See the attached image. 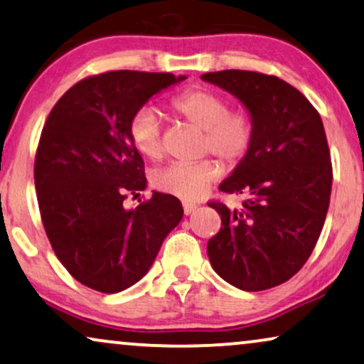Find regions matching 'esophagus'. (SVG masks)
<instances>
[{"label":"esophagus","instance_id":"obj_1","mask_svg":"<svg viewBox=\"0 0 364 364\" xmlns=\"http://www.w3.org/2000/svg\"><path fill=\"white\" fill-rule=\"evenodd\" d=\"M196 208H197L196 203H188V202L183 203V213H186V215H191V213L196 210Z\"/></svg>","mask_w":364,"mask_h":364}]
</instances>
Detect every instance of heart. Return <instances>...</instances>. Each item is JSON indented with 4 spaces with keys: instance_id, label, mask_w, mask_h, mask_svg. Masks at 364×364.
Returning a JSON list of instances; mask_svg holds the SVG:
<instances>
[{
    "instance_id": "heart-1",
    "label": "heart",
    "mask_w": 364,
    "mask_h": 364,
    "mask_svg": "<svg viewBox=\"0 0 364 364\" xmlns=\"http://www.w3.org/2000/svg\"><path fill=\"white\" fill-rule=\"evenodd\" d=\"M173 112L191 126L202 129V152H212L228 166L243 161L253 144L255 127L245 109H228L227 97L208 87H191L171 101ZM129 137L134 147L151 161L164 157L161 117L154 107L144 106L132 114ZM222 176L215 159L193 164H171L154 173V187L168 196L192 202L200 198Z\"/></svg>"
}]
</instances>
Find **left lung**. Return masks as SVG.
I'll list each match as a JSON object with an SVG mask.
<instances>
[{
    "instance_id": "left-lung-1",
    "label": "left lung",
    "mask_w": 364,
    "mask_h": 364,
    "mask_svg": "<svg viewBox=\"0 0 364 364\" xmlns=\"http://www.w3.org/2000/svg\"><path fill=\"white\" fill-rule=\"evenodd\" d=\"M202 79L240 99L255 127L250 151L218 187L245 197L242 207L208 202L222 218L208 258L230 285L268 290L301 270L325 223L333 182L325 127L311 102L277 76L227 69Z\"/></svg>"
}]
</instances>
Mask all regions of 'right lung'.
I'll use <instances>...</instances> for the list:
<instances>
[{"label":"right lung","instance_id":"1","mask_svg":"<svg viewBox=\"0 0 364 364\" xmlns=\"http://www.w3.org/2000/svg\"><path fill=\"white\" fill-rule=\"evenodd\" d=\"M183 79L141 71L84 77L44 122L34 159L39 213L59 262L92 290L117 293L141 280L182 220V203L168 193L154 192L132 210L122 203L147 183L129 137L132 114Z\"/></svg>","mask_w":364,"mask_h":364}]
</instances>
